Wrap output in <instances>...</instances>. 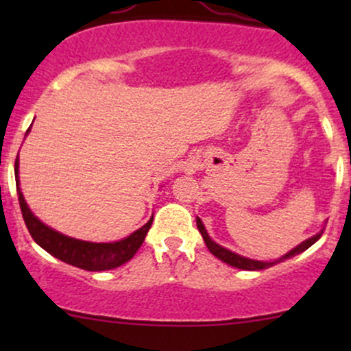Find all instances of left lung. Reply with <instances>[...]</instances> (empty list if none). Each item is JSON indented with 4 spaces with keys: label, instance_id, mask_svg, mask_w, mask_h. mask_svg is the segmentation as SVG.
I'll list each match as a JSON object with an SVG mask.
<instances>
[{
    "label": "left lung",
    "instance_id": "obj_1",
    "mask_svg": "<svg viewBox=\"0 0 351 351\" xmlns=\"http://www.w3.org/2000/svg\"><path fill=\"white\" fill-rule=\"evenodd\" d=\"M196 226H198L201 236H203L204 244H206V247L209 249V252H211L213 256H216L217 259L223 261V263H226L228 265H232V267H236V269H243V271H263V269L272 267L274 264L284 263V261L291 259V257L297 256V254L307 251L310 245L315 244L317 241L320 239L322 232H324V228H322L315 236H312V237H308V239H305L304 243H300L299 245H295V247L291 249V251H289L287 254H284V256L279 257V259L267 263V261L249 259V257H244V256H241V254H236V252L229 251V249L223 247V245H219L217 243H215V241H213L211 237H209L206 228H204V224H203V221H201L198 216H196Z\"/></svg>",
    "mask_w": 351,
    "mask_h": 351
}]
</instances>
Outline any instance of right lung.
<instances>
[{
  "instance_id": "right-lung-1",
  "label": "right lung",
  "mask_w": 351,
  "mask_h": 351,
  "mask_svg": "<svg viewBox=\"0 0 351 351\" xmlns=\"http://www.w3.org/2000/svg\"><path fill=\"white\" fill-rule=\"evenodd\" d=\"M29 130L31 127L27 128L26 135L29 134ZM14 178L16 189H18L19 206H21L24 223H26L29 234L33 236V239L41 245L44 251L49 252L51 256L58 257L62 263L74 265V267L90 272H102L120 267V265L128 263L135 256L140 245L143 244L148 229L152 228L153 216L147 224L136 229L130 236L123 237L120 241H114V243H90V241H82L66 236L62 232L49 228L47 224H44L38 216H34V213L31 211L29 206H27L26 199L23 196L21 186H19V155L16 156Z\"/></svg>"
}]
</instances>
